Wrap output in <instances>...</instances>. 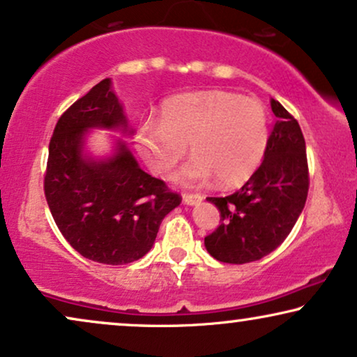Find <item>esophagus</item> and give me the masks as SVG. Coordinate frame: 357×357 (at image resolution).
I'll return each mask as SVG.
<instances>
[{
    "instance_id": "obj_1",
    "label": "esophagus",
    "mask_w": 357,
    "mask_h": 357,
    "mask_svg": "<svg viewBox=\"0 0 357 357\" xmlns=\"http://www.w3.org/2000/svg\"><path fill=\"white\" fill-rule=\"evenodd\" d=\"M203 200V195L200 193H183V202L187 203V205H197V203H200Z\"/></svg>"
}]
</instances>
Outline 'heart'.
I'll use <instances>...</instances> for the list:
<instances>
[{"label": "heart", "mask_w": 357, "mask_h": 357, "mask_svg": "<svg viewBox=\"0 0 357 357\" xmlns=\"http://www.w3.org/2000/svg\"><path fill=\"white\" fill-rule=\"evenodd\" d=\"M269 119L256 98L208 90L172 96L160 106V121H144L136 134L137 152L155 175L177 167L190 146L193 157L178 175L185 183L216 177L221 187L244 183L261 165Z\"/></svg>", "instance_id": "heart-1"}]
</instances>
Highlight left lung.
Here are the masks:
<instances>
[{
    "label": "left lung",
    "instance_id": "1",
    "mask_svg": "<svg viewBox=\"0 0 357 357\" xmlns=\"http://www.w3.org/2000/svg\"><path fill=\"white\" fill-rule=\"evenodd\" d=\"M277 121L262 164L238 192L208 197L220 210V226L205 238L216 261H259L284 243L307 202L310 175L298 121L279 101H271Z\"/></svg>",
    "mask_w": 357,
    "mask_h": 357
}]
</instances>
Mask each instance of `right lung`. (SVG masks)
<instances>
[{"label": "right lung", "mask_w": 357, "mask_h": 357, "mask_svg": "<svg viewBox=\"0 0 357 357\" xmlns=\"http://www.w3.org/2000/svg\"><path fill=\"white\" fill-rule=\"evenodd\" d=\"M119 126L128 128L126 116L105 78L59 118L44 175L45 200L63 238L83 257L109 266L144 256L162 220L182 202L164 180L141 170L124 144L108 160L83 157L88 128Z\"/></svg>", "instance_id": "obj_1"}]
</instances>
